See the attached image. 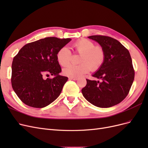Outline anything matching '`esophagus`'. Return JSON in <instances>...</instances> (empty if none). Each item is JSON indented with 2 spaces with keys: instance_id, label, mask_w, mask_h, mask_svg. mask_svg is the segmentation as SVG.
Wrapping results in <instances>:
<instances>
[{
  "instance_id": "esophagus-1",
  "label": "esophagus",
  "mask_w": 148,
  "mask_h": 148,
  "mask_svg": "<svg viewBox=\"0 0 148 148\" xmlns=\"http://www.w3.org/2000/svg\"><path fill=\"white\" fill-rule=\"evenodd\" d=\"M70 79H73V80H77L78 79V77H69Z\"/></svg>"
}]
</instances>
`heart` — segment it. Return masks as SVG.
I'll use <instances>...</instances> for the list:
<instances>
[{"label": "heart", "instance_id": "heart-1", "mask_svg": "<svg viewBox=\"0 0 148 148\" xmlns=\"http://www.w3.org/2000/svg\"><path fill=\"white\" fill-rule=\"evenodd\" d=\"M73 47L76 52L82 54L79 65L70 64L63 70L64 73L70 77H78L86 74L92 69L97 70L103 65L105 60V52L101 46H95L92 41L81 39L76 41ZM57 60L62 66L68 65L71 60V53L66 46L61 47L57 53Z\"/></svg>", "mask_w": 148, "mask_h": 148}]
</instances>
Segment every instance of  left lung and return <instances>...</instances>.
<instances>
[{"label":"left lung","mask_w":148,"mask_h":148,"mask_svg":"<svg viewBox=\"0 0 148 148\" xmlns=\"http://www.w3.org/2000/svg\"><path fill=\"white\" fill-rule=\"evenodd\" d=\"M99 43L105 52L104 62L92 77L101 82L86 79L82 89L83 96L92 105L107 108L119 104L127 97L135 78L128 49L119 41L106 36H89Z\"/></svg>","instance_id":"1"}]
</instances>
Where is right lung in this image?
<instances>
[{
	"label": "right lung",
	"instance_id": "1",
	"mask_svg": "<svg viewBox=\"0 0 148 148\" xmlns=\"http://www.w3.org/2000/svg\"><path fill=\"white\" fill-rule=\"evenodd\" d=\"M71 39L48 37L26 44L14 57L12 65L13 89L26 105L42 108L59 96L68 78L59 75L57 53ZM51 74L53 79H44Z\"/></svg>",
	"mask_w": 148,
	"mask_h": 148
}]
</instances>
